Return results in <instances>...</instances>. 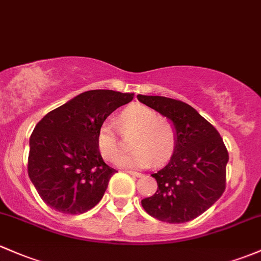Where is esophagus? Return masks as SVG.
I'll use <instances>...</instances> for the list:
<instances>
[{"instance_id": "obj_1", "label": "esophagus", "mask_w": 261, "mask_h": 261, "mask_svg": "<svg viewBox=\"0 0 261 261\" xmlns=\"http://www.w3.org/2000/svg\"><path fill=\"white\" fill-rule=\"evenodd\" d=\"M127 173H128V174L133 175V176H142V173L134 172V170H127Z\"/></svg>"}]
</instances>
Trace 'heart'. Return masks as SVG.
I'll return each mask as SVG.
<instances>
[{
    "label": "heart",
    "instance_id": "1",
    "mask_svg": "<svg viewBox=\"0 0 261 261\" xmlns=\"http://www.w3.org/2000/svg\"><path fill=\"white\" fill-rule=\"evenodd\" d=\"M119 125L124 136L133 137L129 153L120 155L117 161L119 167L143 168L154 161L162 164L172 156L176 145V130L169 119L156 116L153 109L142 105L129 106L120 113ZM98 149L103 158L113 162L122 152L123 143L117 134L113 123L106 120L100 124L97 134Z\"/></svg>",
    "mask_w": 261,
    "mask_h": 261
}]
</instances>
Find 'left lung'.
<instances>
[{"mask_svg": "<svg viewBox=\"0 0 261 261\" xmlns=\"http://www.w3.org/2000/svg\"><path fill=\"white\" fill-rule=\"evenodd\" d=\"M139 102L172 120L176 145L169 163L152 174L158 189L142 200L158 220L180 224L208 210L225 190L229 154L219 132L192 106L161 96H137Z\"/></svg>", "mask_w": 261, "mask_h": 261, "instance_id": "left-lung-1", "label": "left lung"}]
</instances>
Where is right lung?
I'll list each match as a JSON object with an SVG mask.
<instances>
[{"instance_id": "obj_1", "label": "right lung", "mask_w": 261, "mask_h": 261, "mask_svg": "<svg viewBox=\"0 0 261 261\" xmlns=\"http://www.w3.org/2000/svg\"><path fill=\"white\" fill-rule=\"evenodd\" d=\"M133 96L87 91L37 123L30 138L29 176L47 205L63 214H82L99 203L117 170L100 155L98 129Z\"/></svg>"}]
</instances>
